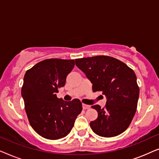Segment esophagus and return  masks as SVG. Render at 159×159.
Returning a JSON list of instances; mask_svg holds the SVG:
<instances>
[{"label": "esophagus", "instance_id": "obj_1", "mask_svg": "<svg viewBox=\"0 0 159 159\" xmlns=\"http://www.w3.org/2000/svg\"><path fill=\"white\" fill-rule=\"evenodd\" d=\"M90 106L89 105H87V104H84V103H82V108H83V109H88L89 108H90Z\"/></svg>", "mask_w": 159, "mask_h": 159}]
</instances>
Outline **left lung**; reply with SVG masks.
<instances>
[{
    "label": "left lung",
    "mask_w": 159,
    "mask_h": 159,
    "mask_svg": "<svg viewBox=\"0 0 159 159\" xmlns=\"http://www.w3.org/2000/svg\"><path fill=\"white\" fill-rule=\"evenodd\" d=\"M75 64L93 84V91H101L107 98L106 106H92L98 118L90 123L98 135L117 136L127 129L135 114L139 98L134 71L116 58L107 56L75 59Z\"/></svg>",
    "instance_id": "obj_1"
}]
</instances>
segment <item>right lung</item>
<instances>
[{
	"label": "right lung",
	"mask_w": 159,
	"mask_h": 159,
	"mask_svg": "<svg viewBox=\"0 0 159 159\" xmlns=\"http://www.w3.org/2000/svg\"><path fill=\"white\" fill-rule=\"evenodd\" d=\"M75 60L45 59L26 71L21 87L25 108L31 127L48 140L64 138L82 110L79 99L64 101L56 93L64 86Z\"/></svg>",
	"instance_id": "add662e5"
}]
</instances>
